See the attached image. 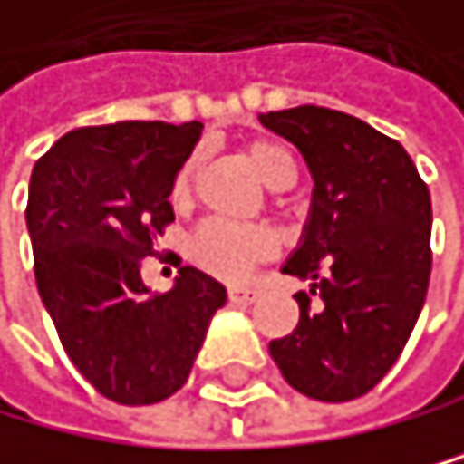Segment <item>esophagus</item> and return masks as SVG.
I'll return each mask as SVG.
<instances>
[{"instance_id": "obj_1", "label": "esophagus", "mask_w": 464, "mask_h": 464, "mask_svg": "<svg viewBox=\"0 0 464 464\" xmlns=\"http://www.w3.org/2000/svg\"><path fill=\"white\" fill-rule=\"evenodd\" d=\"M227 298L230 304H254L260 298V289L254 286H227Z\"/></svg>"}]
</instances>
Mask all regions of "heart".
Masks as SVG:
<instances>
[{"mask_svg": "<svg viewBox=\"0 0 464 464\" xmlns=\"http://www.w3.org/2000/svg\"><path fill=\"white\" fill-rule=\"evenodd\" d=\"M248 158L263 175L268 187H292L298 178V160L280 140L256 137L248 146ZM198 158H189L178 169L172 180V204L187 208L192 201V187H196ZM275 234L263 225H239L227 218H208L189 239V256L198 268L222 280H242L256 263L275 254Z\"/></svg>", "mask_w": 464, "mask_h": 464, "instance_id": "obj_1", "label": "heart"}]
</instances>
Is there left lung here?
I'll return each mask as SVG.
<instances>
[{"label":"left lung","mask_w":464,"mask_h":464,"mask_svg":"<svg viewBox=\"0 0 464 464\" xmlns=\"http://www.w3.org/2000/svg\"><path fill=\"white\" fill-rule=\"evenodd\" d=\"M260 122L295 142L315 180L304 242L284 266L310 292L295 295L298 327L268 342V353L306 398H362L421 315L433 266L430 189L401 142L356 116L301 104Z\"/></svg>","instance_id":"left-lung-1"}]
</instances>
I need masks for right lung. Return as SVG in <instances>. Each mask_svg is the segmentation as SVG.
<instances>
[{
    "label": "right lung",
    "instance_id": "add662e5",
    "mask_svg": "<svg viewBox=\"0 0 464 464\" xmlns=\"http://www.w3.org/2000/svg\"><path fill=\"white\" fill-rule=\"evenodd\" d=\"M201 122H113L63 134L31 172L25 222L40 298L81 377L108 401L160 403L187 383L227 292L180 266L151 292L142 260L175 222L172 180Z\"/></svg>",
    "mask_w": 464,
    "mask_h": 464
}]
</instances>
